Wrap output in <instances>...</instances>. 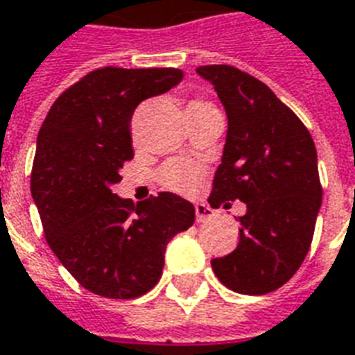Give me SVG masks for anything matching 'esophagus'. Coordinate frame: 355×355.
I'll return each instance as SVG.
<instances>
[{"instance_id":"34e87169","label":"esophagus","mask_w":355,"mask_h":355,"mask_svg":"<svg viewBox=\"0 0 355 355\" xmlns=\"http://www.w3.org/2000/svg\"><path fill=\"white\" fill-rule=\"evenodd\" d=\"M194 209H196V220L198 222H205V220H209V218H213V216H215V211L209 207L207 203H196V205H194Z\"/></svg>"}]
</instances>
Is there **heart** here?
<instances>
[{
  "label": "heart",
  "mask_w": 355,
  "mask_h": 355,
  "mask_svg": "<svg viewBox=\"0 0 355 355\" xmlns=\"http://www.w3.org/2000/svg\"><path fill=\"white\" fill-rule=\"evenodd\" d=\"M203 109H215V107L209 105L205 101H191L187 112L203 111ZM198 180H200V170L189 163H170L159 174L161 185L175 192H189L196 185Z\"/></svg>",
  "instance_id": "b5f03b06"
}]
</instances>
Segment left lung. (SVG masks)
<instances>
[{"label":"left lung","instance_id":"1","mask_svg":"<svg viewBox=\"0 0 355 355\" xmlns=\"http://www.w3.org/2000/svg\"><path fill=\"white\" fill-rule=\"evenodd\" d=\"M227 116L222 161L209 203H246L241 237L211 261L227 289L266 295L289 282L311 246L322 189L317 148L306 125L259 79L227 64L200 66Z\"/></svg>","mask_w":355,"mask_h":355}]
</instances>
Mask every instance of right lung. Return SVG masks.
<instances>
[{
	"mask_svg": "<svg viewBox=\"0 0 355 355\" xmlns=\"http://www.w3.org/2000/svg\"><path fill=\"white\" fill-rule=\"evenodd\" d=\"M181 79L178 68H100L57 98L38 131L31 194L46 241L94 295H146L170 239L194 224V205L174 192L137 205L112 192L133 159V111Z\"/></svg>",
	"mask_w": 355,
	"mask_h": 355,
	"instance_id": "1",
	"label": "right lung"
}]
</instances>
